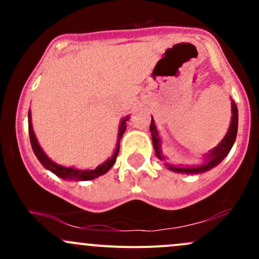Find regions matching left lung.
<instances>
[{"mask_svg":"<svg viewBox=\"0 0 259 259\" xmlns=\"http://www.w3.org/2000/svg\"><path fill=\"white\" fill-rule=\"evenodd\" d=\"M231 108H233V115H231V123H230V127H229L227 135L225 138L223 139V141L218 145L215 148H213L210 151L209 154L207 156V160L204 164L200 165V167H194V168H177V167H169V169L174 171H179V173H201V171H206L208 169L215 167L217 164L222 162L225 157L228 156V153L230 152L231 147H233L235 139H236L237 135V123H239V113H237V107L235 105V102L233 101L231 102ZM150 132L151 135H152V142H153V147L156 150V154L158 156V158L164 159L163 156L160 154V148H159V138H158V133H157L156 125H154V120L152 118L151 120V125H150Z\"/></svg>","mask_w":259,"mask_h":259,"instance_id":"1","label":"left lung"}]
</instances>
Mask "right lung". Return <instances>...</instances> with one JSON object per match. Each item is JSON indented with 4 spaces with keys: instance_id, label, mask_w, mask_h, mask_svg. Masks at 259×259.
Wrapping results in <instances>:
<instances>
[{
    "instance_id": "right-lung-1",
    "label": "right lung",
    "mask_w": 259,
    "mask_h": 259,
    "mask_svg": "<svg viewBox=\"0 0 259 259\" xmlns=\"http://www.w3.org/2000/svg\"><path fill=\"white\" fill-rule=\"evenodd\" d=\"M127 120V118H124L121 120L120 126H119V135H118V146L115 148V152L113 154L112 158H109L107 162L101 164L100 167H97L96 169H91V170H78V169L74 168H65L62 167V165L56 164L55 162H52L46 154L44 153V151L41 150L40 145L37 144V140L35 138V134L32 132V125H31V113L29 111L28 114V124H29V136H30V144L32 147V151H34L35 156L37 157V159L40 160L41 164L44 165L45 168L51 170L53 174H56L57 177L62 178V179H68V180H74V181H85V180H92L96 179V178L101 177V175L106 174L107 171L109 170L114 164L115 159H117L118 152H119V144H120V139L123 136L124 132H125V121Z\"/></svg>"
}]
</instances>
